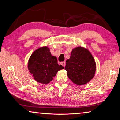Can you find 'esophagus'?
I'll list each match as a JSON object with an SVG mask.
<instances>
[{"label":"esophagus","instance_id":"obj_1","mask_svg":"<svg viewBox=\"0 0 120 120\" xmlns=\"http://www.w3.org/2000/svg\"><path fill=\"white\" fill-rule=\"evenodd\" d=\"M60 64H61L62 66H64V67H65V66H66V62H61L60 63Z\"/></svg>","mask_w":120,"mask_h":120}]
</instances>
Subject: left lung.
<instances>
[{
	"label": "left lung",
	"instance_id": "left-lung-1",
	"mask_svg": "<svg viewBox=\"0 0 120 120\" xmlns=\"http://www.w3.org/2000/svg\"><path fill=\"white\" fill-rule=\"evenodd\" d=\"M64 69L74 84L85 85L94 77L96 64L88 50L84 48L77 47L72 50L70 59L67 60Z\"/></svg>",
	"mask_w": 120,
	"mask_h": 120
}]
</instances>
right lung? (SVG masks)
<instances>
[{"mask_svg": "<svg viewBox=\"0 0 120 120\" xmlns=\"http://www.w3.org/2000/svg\"><path fill=\"white\" fill-rule=\"evenodd\" d=\"M28 68L38 82L47 84L52 81L59 70L63 69L62 65H59L57 59L52 56L48 47L36 50L28 60Z\"/></svg>", "mask_w": 120, "mask_h": 120, "instance_id": "1", "label": "right lung"}]
</instances>
